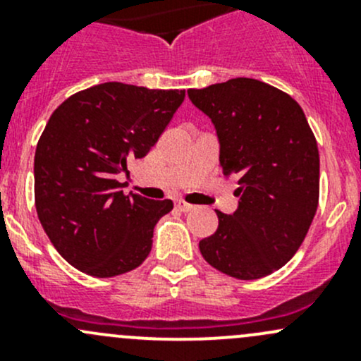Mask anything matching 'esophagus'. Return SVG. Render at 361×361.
Masks as SVG:
<instances>
[{"label":"esophagus","instance_id":"esophagus-1","mask_svg":"<svg viewBox=\"0 0 361 361\" xmlns=\"http://www.w3.org/2000/svg\"><path fill=\"white\" fill-rule=\"evenodd\" d=\"M176 207H178V209H180V211H183V213H188V211L194 209L195 206H192V204L183 202V201H178V202H176Z\"/></svg>","mask_w":361,"mask_h":361}]
</instances>
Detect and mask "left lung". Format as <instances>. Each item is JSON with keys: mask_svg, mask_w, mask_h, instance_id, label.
Segmentation results:
<instances>
[{"mask_svg": "<svg viewBox=\"0 0 361 361\" xmlns=\"http://www.w3.org/2000/svg\"><path fill=\"white\" fill-rule=\"evenodd\" d=\"M220 141L225 176L238 178L239 206L216 211L218 228L199 243L204 260L235 279L272 274L300 248L319 199L316 137L297 101L253 78L188 89Z\"/></svg>", "mask_w": 361, "mask_h": 361, "instance_id": "left-lung-1", "label": "left lung"}]
</instances>
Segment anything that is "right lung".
Listing matches in <instances>:
<instances>
[{"label": "right lung", "mask_w": 361, "mask_h": 361, "mask_svg": "<svg viewBox=\"0 0 361 361\" xmlns=\"http://www.w3.org/2000/svg\"><path fill=\"white\" fill-rule=\"evenodd\" d=\"M185 90L106 82L68 97L35 154V202L43 231L78 271L111 278L140 267L173 201L126 195L116 180L157 143Z\"/></svg>", "instance_id": "obj_1"}]
</instances>
